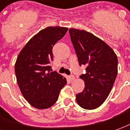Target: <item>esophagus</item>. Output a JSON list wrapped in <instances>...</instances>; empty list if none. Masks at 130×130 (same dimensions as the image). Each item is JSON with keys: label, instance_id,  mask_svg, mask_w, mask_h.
<instances>
[{"label": "esophagus", "instance_id": "34e87169", "mask_svg": "<svg viewBox=\"0 0 130 130\" xmlns=\"http://www.w3.org/2000/svg\"><path fill=\"white\" fill-rule=\"evenodd\" d=\"M69 79H71V80H72V81H73V80H75V77L73 76V75H71V76L69 77Z\"/></svg>", "mask_w": 130, "mask_h": 130}]
</instances>
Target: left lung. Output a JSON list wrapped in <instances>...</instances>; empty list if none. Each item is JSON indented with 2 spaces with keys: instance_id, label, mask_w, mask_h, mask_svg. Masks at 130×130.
Returning a JSON list of instances; mask_svg holds the SVG:
<instances>
[{
  "instance_id": "obj_1",
  "label": "left lung",
  "mask_w": 130,
  "mask_h": 130,
  "mask_svg": "<svg viewBox=\"0 0 130 130\" xmlns=\"http://www.w3.org/2000/svg\"><path fill=\"white\" fill-rule=\"evenodd\" d=\"M79 66L86 73L80 75L85 87L76 94L77 104L85 109H94L107 99L118 73V59L107 43L85 30L69 29Z\"/></svg>"
}]
</instances>
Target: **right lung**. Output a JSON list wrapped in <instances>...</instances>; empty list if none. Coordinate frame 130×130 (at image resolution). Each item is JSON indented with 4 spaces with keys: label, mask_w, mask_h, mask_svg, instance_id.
Masks as SVG:
<instances>
[{
    "label": "right lung",
    "mask_w": 130,
    "mask_h": 130,
    "mask_svg": "<svg viewBox=\"0 0 130 130\" xmlns=\"http://www.w3.org/2000/svg\"><path fill=\"white\" fill-rule=\"evenodd\" d=\"M68 30L67 27H48L41 30L26 43L19 54L15 74L21 92L34 107L43 109L56 103L66 79L51 72L53 48Z\"/></svg>",
    "instance_id": "right-lung-1"
}]
</instances>
